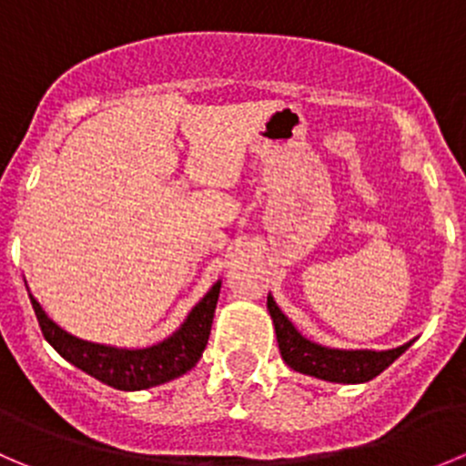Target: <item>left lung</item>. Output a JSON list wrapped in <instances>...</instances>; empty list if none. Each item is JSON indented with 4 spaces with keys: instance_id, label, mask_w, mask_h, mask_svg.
<instances>
[{
    "instance_id": "8db88e82",
    "label": "left lung",
    "mask_w": 466,
    "mask_h": 466,
    "mask_svg": "<svg viewBox=\"0 0 466 466\" xmlns=\"http://www.w3.org/2000/svg\"><path fill=\"white\" fill-rule=\"evenodd\" d=\"M268 314L273 319L275 337H278L279 355L284 364L293 371L305 376L319 378L325 382H339V385H360L380 376L394 360L408 350L414 343L408 341L390 350H367V348H329L311 341L305 334L298 332L296 325L284 316L275 298L268 293Z\"/></svg>"
}]
</instances>
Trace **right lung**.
<instances>
[{"instance_id":"1","label":"right lung","mask_w":466,"mask_h":466,"mask_svg":"<svg viewBox=\"0 0 466 466\" xmlns=\"http://www.w3.org/2000/svg\"><path fill=\"white\" fill-rule=\"evenodd\" d=\"M220 284L223 282L218 279L205 293V298L188 311L184 323L170 337L146 348H118L86 341L58 328L31 293L29 300L34 305L43 337L63 360L113 390L141 391L175 380L196 367L209 341Z\"/></svg>"}]
</instances>
